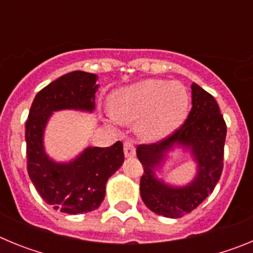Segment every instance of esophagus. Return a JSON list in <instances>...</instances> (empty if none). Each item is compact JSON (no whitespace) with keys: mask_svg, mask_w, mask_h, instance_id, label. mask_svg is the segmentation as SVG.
<instances>
[{"mask_svg":"<svg viewBox=\"0 0 253 253\" xmlns=\"http://www.w3.org/2000/svg\"><path fill=\"white\" fill-rule=\"evenodd\" d=\"M124 154L126 158H131L135 156V147L133 146V143L131 142L124 143Z\"/></svg>","mask_w":253,"mask_h":253,"instance_id":"esophagus-1","label":"esophagus"}]
</instances>
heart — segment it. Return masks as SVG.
<instances>
[{
	"mask_svg": "<svg viewBox=\"0 0 253 253\" xmlns=\"http://www.w3.org/2000/svg\"><path fill=\"white\" fill-rule=\"evenodd\" d=\"M190 96L180 82L146 80L116 91L107 123L137 122L135 130L147 142H160L175 133L189 115Z\"/></svg>",
	"mask_w": 253,
	"mask_h": 253,
	"instance_id": "b5f03b06",
	"label": "heart"
}]
</instances>
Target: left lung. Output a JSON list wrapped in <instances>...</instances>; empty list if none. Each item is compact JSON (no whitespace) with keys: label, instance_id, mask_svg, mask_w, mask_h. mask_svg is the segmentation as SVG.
<instances>
[{"label":"left lung","instance_id":"1","mask_svg":"<svg viewBox=\"0 0 253 253\" xmlns=\"http://www.w3.org/2000/svg\"><path fill=\"white\" fill-rule=\"evenodd\" d=\"M193 107L184 125L161 143L139 146L137 157L144 167L140 198L151 211L166 218H181L213 193L223 171L225 126L213 96L191 84ZM173 151L189 153L196 163L194 177L182 185L166 181V165Z\"/></svg>","mask_w":253,"mask_h":253}]
</instances>
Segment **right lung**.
Wrapping results in <instances>:
<instances>
[{"instance_id": "1", "label": "right lung", "mask_w": 253, "mask_h": 253, "mask_svg": "<svg viewBox=\"0 0 253 253\" xmlns=\"http://www.w3.org/2000/svg\"><path fill=\"white\" fill-rule=\"evenodd\" d=\"M97 76L84 71L67 73L35 96L26 122V156L31 182L46 204L62 213H88L101 205L106 182L124 162L122 142L111 147L88 146L68 161L50 157L44 146L49 120L57 111L92 114Z\"/></svg>"}]
</instances>
